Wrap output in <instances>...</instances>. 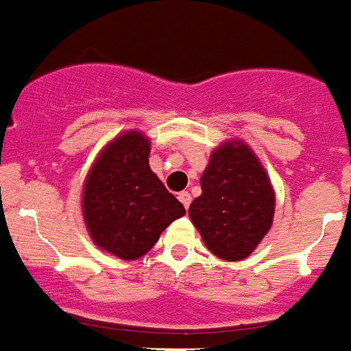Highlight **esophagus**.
Returning a JSON list of instances; mask_svg holds the SVG:
<instances>
[{
	"instance_id": "obj_1",
	"label": "esophagus",
	"mask_w": 351,
	"mask_h": 351,
	"mask_svg": "<svg viewBox=\"0 0 351 351\" xmlns=\"http://www.w3.org/2000/svg\"><path fill=\"white\" fill-rule=\"evenodd\" d=\"M178 199H180L182 205H184L185 208H189V205H191V194L187 193V191H182V193H178Z\"/></svg>"
}]
</instances>
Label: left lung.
Returning <instances> with one entry per match:
<instances>
[{
  "label": "left lung",
  "instance_id": "left-lung-1",
  "mask_svg": "<svg viewBox=\"0 0 351 351\" xmlns=\"http://www.w3.org/2000/svg\"><path fill=\"white\" fill-rule=\"evenodd\" d=\"M275 193L258 158L243 143H225L202 175V196L189 216L216 257L243 261L267 234Z\"/></svg>",
  "mask_w": 351,
  "mask_h": 351
}]
</instances>
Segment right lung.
<instances>
[{
	"instance_id": "right-lung-1",
	"label": "right lung",
	"mask_w": 351,
	"mask_h": 351,
	"mask_svg": "<svg viewBox=\"0 0 351 351\" xmlns=\"http://www.w3.org/2000/svg\"><path fill=\"white\" fill-rule=\"evenodd\" d=\"M149 141L126 132L103 149L84 187V217L105 252L134 261L153 248L167 225L185 214L148 164Z\"/></svg>"
}]
</instances>
